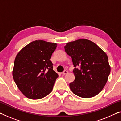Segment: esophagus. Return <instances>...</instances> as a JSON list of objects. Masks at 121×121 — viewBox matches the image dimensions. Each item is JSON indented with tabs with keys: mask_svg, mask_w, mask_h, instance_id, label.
I'll return each instance as SVG.
<instances>
[{
	"mask_svg": "<svg viewBox=\"0 0 121 121\" xmlns=\"http://www.w3.org/2000/svg\"><path fill=\"white\" fill-rule=\"evenodd\" d=\"M67 73H68V72L67 71H66V70H65L64 72L61 73V74H63V75H65V74H66Z\"/></svg>",
	"mask_w": 121,
	"mask_h": 121,
	"instance_id": "34e87169",
	"label": "esophagus"
}]
</instances>
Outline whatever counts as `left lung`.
Segmentation results:
<instances>
[{
    "mask_svg": "<svg viewBox=\"0 0 121 121\" xmlns=\"http://www.w3.org/2000/svg\"><path fill=\"white\" fill-rule=\"evenodd\" d=\"M64 48L75 67V80L69 84L72 92L85 98L98 95L105 86L110 73L107 54L87 39L67 43Z\"/></svg>",
    "mask_w": 121,
    "mask_h": 121,
    "instance_id": "left-lung-1",
    "label": "left lung"
}]
</instances>
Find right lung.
<instances>
[{
  "label": "right lung",
  "instance_id": "right-lung-1",
  "mask_svg": "<svg viewBox=\"0 0 121 121\" xmlns=\"http://www.w3.org/2000/svg\"><path fill=\"white\" fill-rule=\"evenodd\" d=\"M56 47V43L36 40L17 54L12 75L18 88L27 98L39 99L52 92L59 77L50 60Z\"/></svg>",
  "mask_w": 121,
  "mask_h": 121
}]
</instances>
